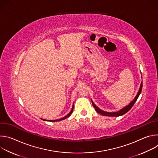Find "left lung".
Segmentation results:
<instances>
[{"label":"left lung","mask_w":158,"mask_h":158,"mask_svg":"<svg viewBox=\"0 0 158 158\" xmlns=\"http://www.w3.org/2000/svg\"><path fill=\"white\" fill-rule=\"evenodd\" d=\"M142 87H143V81L141 82V85H140V87L139 89V91L136 94V96H135V98H134V99L126 106H125L124 107L122 108L121 110H118V111H116V112H106V111H104V110H101V109H99L98 106H96V105L93 102V101L91 100L92 101V103H93V105L94 107V109H96V110L97 111V112H98V113H99L100 114L102 115V116H110V117H118V116H122V115H124V114H126L127 112H128L131 109V107L133 106V105L134 104V103L136 102L138 98H139L141 93V91H142Z\"/></svg>","instance_id":"left-lung-1"}]
</instances>
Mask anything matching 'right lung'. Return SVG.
Segmentation results:
<instances>
[{"mask_svg":"<svg viewBox=\"0 0 158 158\" xmlns=\"http://www.w3.org/2000/svg\"><path fill=\"white\" fill-rule=\"evenodd\" d=\"M73 109H74V104H73V107H72L71 110L70 111L69 113L68 114H67V115H66L65 116H64V118H60V119H56V120H46V119H43V120H44V121H51V122H57V121H61V120H64V119H66L67 118H68L69 116H71V114L73 113Z\"/></svg>","mask_w":158,"mask_h":158,"instance_id":"1","label":"right lung"}]
</instances>
